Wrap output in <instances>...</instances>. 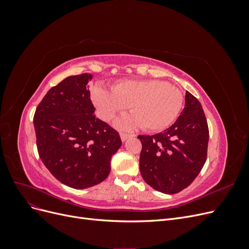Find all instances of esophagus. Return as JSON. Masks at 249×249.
I'll use <instances>...</instances> for the list:
<instances>
[{
	"mask_svg": "<svg viewBox=\"0 0 249 249\" xmlns=\"http://www.w3.org/2000/svg\"><path fill=\"white\" fill-rule=\"evenodd\" d=\"M134 136L133 134H127V133H120V138H122L123 141H125L127 138H130Z\"/></svg>",
	"mask_w": 249,
	"mask_h": 249,
	"instance_id": "esophagus-1",
	"label": "esophagus"
}]
</instances>
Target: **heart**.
Instances as JSON below:
<instances>
[{"mask_svg": "<svg viewBox=\"0 0 249 249\" xmlns=\"http://www.w3.org/2000/svg\"><path fill=\"white\" fill-rule=\"evenodd\" d=\"M91 99L104 120H111L130 107L133 115L124 116L117 124L123 129L141 125L143 130L158 132L176 122L183 108L179 90L161 80H120L111 91L93 88Z\"/></svg>", "mask_w": 249, "mask_h": 249, "instance_id": "obj_1", "label": "heart"}]
</instances>
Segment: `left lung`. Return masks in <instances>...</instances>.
Masks as SVG:
<instances>
[{
    "instance_id": "obj_1",
    "label": "left lung",
    "mask_w": 249,
    "mask_h": 249,
    "mask_svg": "<svg viewBox=\"0 0 249 249\" xmlns=\"http://www.w3.org/2000/svg\"><path fill=\"white\" fill-rule=\"evenodd\" d=\"M185 108L168 129L139 135L140 173L150 187L166 194L184 190L199 175L207 160L209 127L196 97L186 91Z\"/></svg>"
}]
</instances>
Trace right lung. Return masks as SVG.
Here are the masks:
<instances>
[{"mask_svg":"<svg viewBox=\"0 0 249 249\" xmlns=\"http://www.w3.org/2000/svg\"><path fill=\"white\" fill-rule=\"evenodd\" d=\"M91 78L71 76L52 87L33 118L41 161L59 182L74 189L106 179L111 158L122 146L118 132L94 115L87 87Z\"/></svg>","mask_w":249,"mask_h":249,"instance_id":"add662e5","label":"right lung"}]
</instances>
